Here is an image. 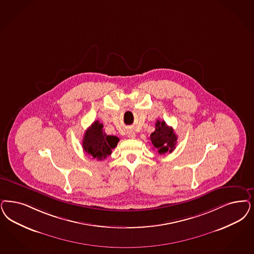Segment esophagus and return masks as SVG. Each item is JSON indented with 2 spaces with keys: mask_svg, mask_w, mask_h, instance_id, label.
Returning a JSON list of instances; mask_svg holds the SVG:
<instances>
[{
  "mask_svg": "<svg viewBox=\"0 0 254 254\" xmlns=\"http://www.w3.org/2000/svg\"><path fill=\"white\" fill-rule=\"evenodd\" d=\"M127 137H128V138H130V139L135 138V132L133 131V130H131V129L127 130Z\"/></svg>",
  "mask_w": 254,
  "mask_h": 254,
  "instance_id": "obj_1",
  "label": "esophagus"
}]
</instances>
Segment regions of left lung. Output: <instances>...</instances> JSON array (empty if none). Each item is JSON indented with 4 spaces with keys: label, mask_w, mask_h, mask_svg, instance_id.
Here are the masks:
<instances>
[{
    "label": "left lung",
    "mask_w": 254,
    "mask_h": 254,
    "mask_svg": "<svg viewBox=\"0 0 254 254\" xmlns=\"http://www.w3.org/2000/svg\"><path fill=\"white\" fill-rule=\"evenodd\" d=\"M150 140L160 155L172 153L175 149L177 136L173 127L167 126L164 121L158 120L156 123V130L150 135Z\"/></svg>",
    "instance_id": "1"
}]
</instances>
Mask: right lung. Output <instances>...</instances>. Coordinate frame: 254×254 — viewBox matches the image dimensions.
<instances>
[{
  "instance_id": "add662e5",
  "label": "right lung",
  "mask_w": 254,
  "mask_h": 254,
  "mask_svg": "<svg viewBox=\"0 0 254 254\" xmlns=\"http://www.w3.org/2000/svg\"><path fill=\"white\" fill-rule=\"evenodd\" d=\"M118 141V137L107 135L103 131V125L95 121L84 133L82 147L91 157L103 160L112 154V150L116 147Z\"/></svg>"
}]
</instances>
